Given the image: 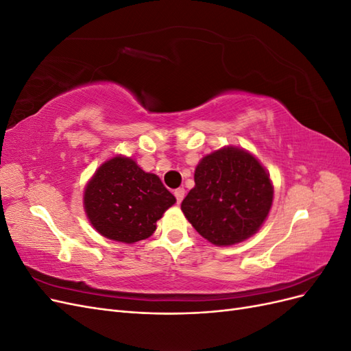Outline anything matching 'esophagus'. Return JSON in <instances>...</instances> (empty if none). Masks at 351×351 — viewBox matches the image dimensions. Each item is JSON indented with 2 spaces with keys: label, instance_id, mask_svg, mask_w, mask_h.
<instances>
[{
  "label": "esophagus",
  "instance_id": "esophagus-1",
  "mask_svg": "<svg viewBox=\"0 0 351 351\" xmlns=\"http://www.w3.org/2000/svg\"><path fill=\"white\" fill-rule=\"evenodd\" d=\"M184 195H186V190H184L183 187H180V189L176 190L174 196H176V199H177V204H182V200L184 199Z\"/></svg>",
  "mask_w": 351,
  "mask_h": 351
}]
</instances>
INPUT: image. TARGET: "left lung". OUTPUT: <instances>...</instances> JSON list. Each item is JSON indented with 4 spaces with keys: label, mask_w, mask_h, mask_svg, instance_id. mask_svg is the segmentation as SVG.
<instances>
[{
    "label": "left lung",
    "mask_w": 351,
    "mask_h": 351,
    "mask_svg": "<svg viewBox=\"0 0 351 351\" xmlns=\"http://www.w3.org/2000/svg\"><path fill=\"white\" fill-rule=\"evenodd\" d=\"M269 174L250 152L227 146L200 159L182 210L199 234L231 246L256 232L272 206Z\"/></svg>",
    "instance_id": "8db88e82"
}]
</instances>
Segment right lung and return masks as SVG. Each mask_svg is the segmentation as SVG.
<instances>
[{
	"mask_svg": "<svg viewBox=\"0 0 351 351\" xmlns=\"http://www.w3.org/2000/svg\"><path fill=\"white\" fill-rule=\"evenodd\" d=\"M176 204L158 176L132 158L104 162L84 187L83 205L93 228L114 241L132 244L154 234L156 221Z\"/></svg>",
	"mask_w": 351,
	"mask_h": 351,
	"instance_id": "add662e5",
	"label": "right lung"
}]
</instances>
